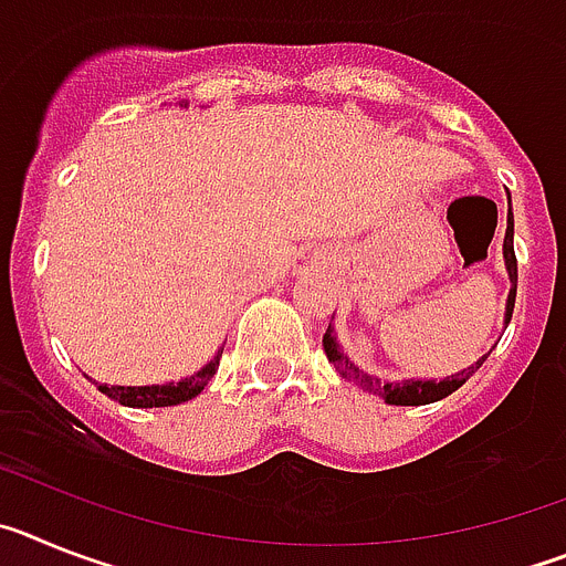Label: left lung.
Segmentation results:
<instances>
[{"label":"left lung","instance_id":"8db88e82","mask_svg":"<svg viewBox=\"0 0 566 566\" xmlns=\"http://www.w3.org/2000/svg\"><path fill=\"white\" fill-rule=\"evenodd\" d=\"M504 266H507V274H510V294H507V308H504V323H510V317H513V306H516V283H518V266H516V252H513V212H507V232H504ZM323 348H326V357L328 363L337 368L339 374H343L348 382L359 385L363 391L368 394H379V397L385 399L388 405H428V402H439V399H444L448 394L459 391L464 382H468L473 374L482 368V363L488 359V354L484 357H479L476 363L468 365L462 374H451V377L444 379H397V382H385V379L379 377H371V374L359 371L357 365L348 359V354H343V348H339L337 337H334V328L332 323H328V332L326 337H323Z\"/></svg>","mask_w":566,"mask_h":566}]
</instances>
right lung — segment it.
<instances>
[{
  "label": "right lung",
  "instance_id": "obj_1",
  "mask_svg": "<svg viewBox=\"0 0 566 566\" xmlns=\"http://www.w3.org/2000/svg\"><path fill=\"white\" fill-rule=\"evenodd\" d=\"M221 354H214L201 371H195L192 377H184L181 382H167V385H98V391L107 394L115 402L127 405V408H167V405H181L195 399L203 391V385L214 377Z\"/></svg>",
  "mask_w": 566,
  "mask_h": 566
}]
</instances>
